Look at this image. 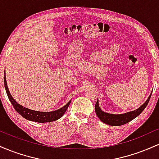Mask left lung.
I'll list each match as a JSON object with an SVG mask.
<instances>
[{
    "instance_id": "1",
    "label": "left lung",
    "mask_w": 159,
    "mask_h": 159,
    "mask_svg": "<svg viewBox=\"0 0 159 159\" xmlns=\"http://www.w3.org/2000/svg\"><path fill=\"white\" fill-rule=\"evenodd\" d=\"M151 95L152 94H150L148 99L139 108H138L137 110L134 111H131V112L123 114H112L104 112V111L100 109L99 106H98V101L97 100L96 105H95L96 114L98 116V117L99 118L100 120L102 121L103 123H106L107 125H113V126H118V125H124V124L129 123L131 120H132L133 119L137 117L145 109V107L148 105V102L151 97Z\"/></svg>"
}]
</instances>
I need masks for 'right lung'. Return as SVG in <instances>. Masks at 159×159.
I'll return each instance as SVG.
<instances>
[{
  "instance_id": "obj_1",
  "label": "right lung",
  "mask_w": 159,
  "mask_h": 159,
  "mask_svg": "<svg viewBox=\"0 0 159 159\" xmlns=\"http://www.w3.org/2000/svg\"><path fill=\"white\" fill-rule=\"evenodd\" d=\"M4 86L9 99H10V101L11 102V103H12V106L15 108V110L17 111L21 116H22L24 118H25V119L27 120H30V121L36 122V123H48V122L55 121V120L60 119V118L64 114L68 108L69 104L71 102V101H69L66 105H64L63 107H61V108L58 109V110L57 111H51V112H41V111H33L20 105L19 104L16 102L15 99L12 97V96H11V94L10 93V91L8 90V87H7L6 77H5V75Z\"/></svg>"
}]
</instances>
